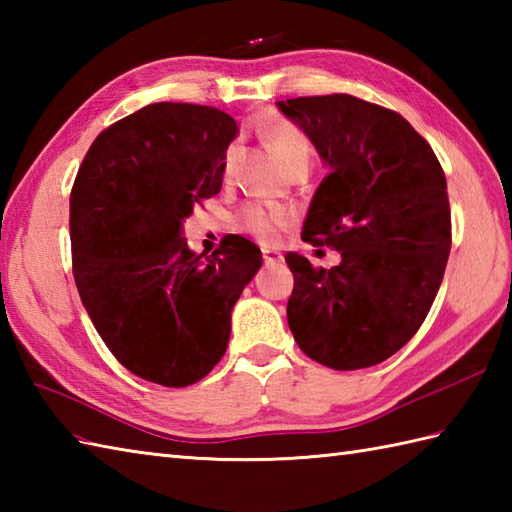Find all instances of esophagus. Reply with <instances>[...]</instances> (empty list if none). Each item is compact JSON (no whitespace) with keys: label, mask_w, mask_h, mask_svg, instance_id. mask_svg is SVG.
Segmentation results:
<instances>
[{"label":"esophagus","mask_w":512,"mask_h":512,"mask_svg":"<svg viewBox=\"0 0 512 512\" xmlns=\"http://www.w3.org/2000/svg\"><path fill=\"white\" fill-rule=\"evenodd\" d=\"M262 253H264V262H266L268 266H273V264H281V262H284V255H281L279 250H275V248H264Z\"/></svg>","instance_id":"1"}]
</instances>
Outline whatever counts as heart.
<instances>
[{"label": "heart", "mask_w": 512, "mask_h": 512, "mask_svg": "<svg viewBox=\"0 0 512 512\" xmlns=\"http://www.w3.org/2000/svg\"><path fill=\"white\" fill-rule=\"evenodd\" d=\"M264 138L268 147L275 151V156L281 160V165L286 169L290 165H295V162H310L312 158V145L308 136L295 125H288V123L270 125L264 132ZM235 156H237V147L231 145L224 154V176H231ZM239 220H242V226L250 235L262 239V242H275L281 233V228L290 222V215L281 209H264V206L248 204Z\"/></svg>", "instance_id": "obj_1"}]
</instances>
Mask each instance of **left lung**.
Returning <instances> with one entry per match:
<instances>
[{
    "label": "left lung",
    "mask_w": 512,
    "mask_h": 512,
    "mask_svg": "<svg viewBox=\"0 0 512 512\" xmlns=\"http://www.w3.org/2000/svg\"><path fill=\"white\" fill-rule=\"evenodd\" d=\"M330 169L312 195L301 239L332 246L341 264L295 275L288 325L325 367L383 363L418 332L451 250L447 178L427 140L400 114L350 94L277 103Z\"/></svg>",
    "instance_id": "left-lung-1"
}]
</instances>
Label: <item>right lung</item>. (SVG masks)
<instances>
[{"mask_svg": "<svg viewBox=\"0 0 512 512\" xmlns=\"http://www.w3.org/2000/svg\"><path fill=\"white\" fill-rule=\"evenodd\" d=\"M237 123L222 110L154 103L96 136L70 195L74 281L105 345L165 387L220 363L231 312L262 250L231 235L211 255L182 237L193 206L222 189Z\"/></svg>", "mask_w": 512, "mask_h": 512, "instance_id": "1", "label": "right lung"}]
</instances>
